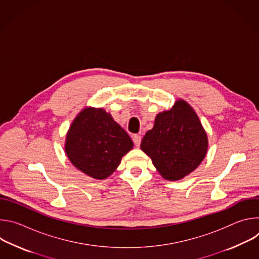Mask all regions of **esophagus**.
<instances>
[{
  "instance_id": "esophagus-1",
  "label": "esophagus",
  "mask_w": 259,
  "mask_h": 259,
  "mask_svg": "<svg viewBox=\"0 0 259 259\" xmlns=\"http://www.w3.org/2000/svg\"><path fill=\"white\" fill-rule=\"evenodd\" d=\"M133 142H134L135 146L138 147L140 145V142H141V137L139 135H133Z\"/></svg>"
}]
</instances>
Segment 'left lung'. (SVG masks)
Returning a JSON list of instances; mask_svg holds the SVG:
<instances>
[{
    "mask_svg": "<svg viewBox=\"0 0 259 259\" xmlns=\"http://www.w3.org/2000/svg\"><path fill=\"white\" fill-rule=\"evenodd\" d=\"M140 149L152 159L161 176L180 180L203 162L208 136L195 109L183 99L159 113L153 129L142 138Z\"/></svg>",
    "mask_w": 259,
    "mask_h": 259,
    "instance_id": "1",
    "label": "left lung"
}]
</instances>
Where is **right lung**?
<instances>
[{
	"label": "right lung",
	"instance_id": "1",
	"mask_svg": "<svg viewBox=\"0 0 259 259\" xmlns=\"http://www.w3.org/2000/svg\"><path fill=\"white\" fill-rule=\"evenodd\" d=\"M133 149L128 133L101 107L86 106L66 133L64 152L78 170L94 179H105Z\"/></svg>",
	"mask_w": 259,
	"mask_h": 259
}]
</instances>
